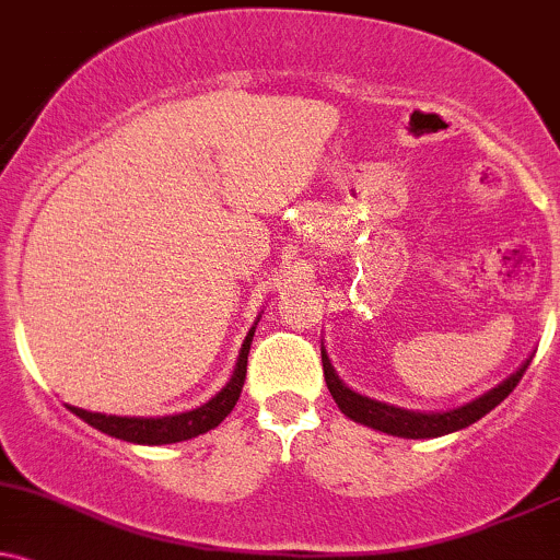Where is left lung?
<instances>
[{
    "mask_svg": "<svg viewBox=\"0 0 560 560\" xmlns=\"http://www.w3.org/2000/svg\"><path fill=\"white\" fill-rule=\"evenodd\" d=\"M529 361L522 366L516 374H511L505 383H501L498 387H492L490 393H485L482 398L471 400V404L462 406V409H453V411H443V413H419V411H406V409H396V406H387L380 404V400H372L366 396H359L353 393L351 387H346L340 383V377L335 374L330 359L327 353L322 351V370H325V383L330 387L335 404L338 409L346 413L348 419L353 422L372 427V430L387 432V435H398V438H440V435H448V432L464 430V427L475 424L477 419H482L485 413H490L501 404L503 398L511 396V390L518 385V380L524 377L527 372Z\"/></svg>",
    "mask_w": 560,
    "mask_h": 560,
    "instance_id": "8db88e82",
    "label": "left lung"
}]
</instances>
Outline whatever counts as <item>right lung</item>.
<instances>
[{"instance_id":"add662e5","label":"right lung","mask_w":560,"mask_h":560,"mask_svg":"<svg viewBox=\"0 0 560 560\" xmlns=\"http://www.w3.org/2000/svg\"><path fill=\"white\" fill-rule=\"evenodd\" d=\"M254 340V327L248 330L246 340H243L238 366H235L230 383L222 387L209 404L199 406V409L175 413V417H162V419H136V417H107V413H94L83 411L70 406V411L75 417H81L85 424L96 427L104 435L128 440V443L138 445H167V443H180V440H190L196 435H203L212 427H217L222 419L233 411L235 400L241 398L243 383H246V364H248V351H252Z\"/></svg>"}]
</instances>
